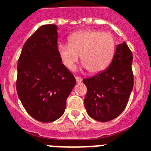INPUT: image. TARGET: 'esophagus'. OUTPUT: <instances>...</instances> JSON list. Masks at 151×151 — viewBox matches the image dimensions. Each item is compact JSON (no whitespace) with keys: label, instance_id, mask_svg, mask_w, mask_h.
Instances as JSON below:
<instances>
[{"label":"esophagus","instance_id":"esophagus-1","mask_svg":"<svg viewBox=\"0 0 151 151\" xmlns=\"http://www.w3.org/2000/svg\"><path fill=\"white\" fill-rule=\"evenodd\" d=\"M75 78H76V82L78 83H81L82 82V79L80 78V77L75 76Z\"/></svg>","mask_w":151,"mask_h":151}]
</instances>
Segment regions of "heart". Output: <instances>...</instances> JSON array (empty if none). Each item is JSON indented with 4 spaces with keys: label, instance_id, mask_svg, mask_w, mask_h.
<instances>
[{
    "label": "heart",
    "instance_id": "heart-1",
    "mask_svg": "<svg viewBox=\"0 0 151 151\" xmlns=\"http://www.w3.org/2000/svg\"><path fill=\"white\" fill-rule=\"evenodd\" d=\"M69 44H60L57 52L62 63L72 68L81 57V61L91 73L106 69L115 52L116 43L113 35L97 30H83L70 36Z\"/></svg>",
    "mask_w": 151,
    "mask_h": 151
}]
</instances>
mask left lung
<instances>
[{"label": "left lung", "instance_id": "left-lung-1", "mask_svg": "<svg viewBox=\"0 0 151 151\" xmlns=\"http://www.w3.org/2000/svg\"><path fill=\"white\" fill-rule=\"evenodd\" d=\"M132 59V51L124 42L116 46L108 68L83 80L87 88L84 106L91 117L106 122L125 109L134 83Z\"/></svg>", "mask_w": 151, "mask_h": 151}]
</instances>
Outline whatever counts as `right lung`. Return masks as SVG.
Instances as JSON below:
<instances>
[{
  "label": "right lung",
  "instance_id": "add662e5",
  "mask_svg": "<svg viewBox=\"0 0 151 151\" xmlns=\"http://www.w3.org/2000/svg\"><path fill=\"white\" fill-rule=\"evenodd\" d=\"M57 27L41 26L22 49L17 66V94L26 111L49 123L64 114L76 81L57 52Z\"/></svg>",
  "mask_w": 151,
  "mask_h": 151
}]
</instances>
